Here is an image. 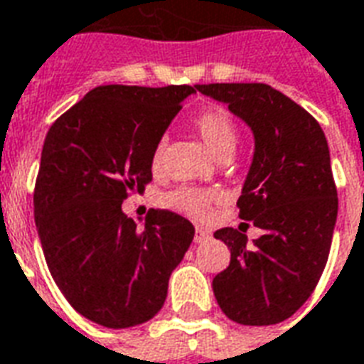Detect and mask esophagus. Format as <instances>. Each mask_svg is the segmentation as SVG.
I'll list each match as a JSON object with an SVG mask.
<instances>
[{"label":"esophagus","mask_w":364,"mask_h":364,"mask_svg":"<svg viewBox=\"0 0 364 364\" xmlns=\"http://www.w3.org/2000/svg\"><path fill=\"white\" fill-rule=\"evenodd\" d=\"M209 238H211V235H209L208 230L201 229V227H198V229H196V235H193V242H196V244L208 242Z\"/></svg>","instance_id":"obj_1"}]
</instances>
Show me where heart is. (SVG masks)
Wrapping results in <instances>:
<instances>
[{
    "instance_id": "heart-1",
    "label": "heart",
    "mask_w": 364,
    "mask_h": 364,
    "mask_svg": "<svg viewBox=\"0 0 364 364\" xmlns=\"http://www.w3.org/2000/svg\"><path fill=\"white\" fill-rule=\"evenodd\" d=\"M193 129L201 137V141L205 143V147L213 153L217 161L223 159V156H230L237 149V124L230 118V114L227 110H223V108H209L205 112H201L193 120ZM164 147H166L164 139L156 143L155 151H153V159H151L153 171H159L163 166ZM213 201V192L193 190V188H180V190H174L164 198V205L178 211V213L193 217V219H203V217H208L209 208H211Z\"/></svg>"
}]
</instances>
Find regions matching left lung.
<instances>
[{"instance_id":"left-lung-1","label":"left lung","mask_w":364,"mask_h":364,"mask_svg":"<svg viewBox=\"0 0 364 364\" xmlns=\"http://www.w3.org/2000/svg\"><path fill=\"white\" fill-rule=\"evenodd\" d=\"M196 89L225 102L254 134V156L237 205L264 235L248 244L219 229L229 267L213 293L232 322L269 326L293 316L322 275L338 219V190L322 127L302 106L264 83H211Z\"/></svg>"}]
</instances>
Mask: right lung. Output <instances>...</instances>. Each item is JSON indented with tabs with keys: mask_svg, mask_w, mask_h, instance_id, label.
<instances>
[{
	"mask_svg": "<svg viewBox=\"0 0 364 364\" xmlns=\"http://www.w3.org/2000/svg\"><path fill=\"white\" fill-rule=\"evenodd\" d=\"M190 85H102L52 124L34 186L48 269L71 306L105 328H132L163 309L168 279L193 240L182 215L151 209L143 229L122 211L149 184L156 143Z\"/></svg>",
	"mask_w": 364,
	"mask_h": 364,
	"instance_id": "right-lung-1",
	"label": "right lung"
}]
</instances>
